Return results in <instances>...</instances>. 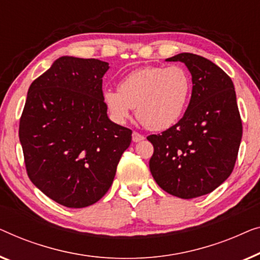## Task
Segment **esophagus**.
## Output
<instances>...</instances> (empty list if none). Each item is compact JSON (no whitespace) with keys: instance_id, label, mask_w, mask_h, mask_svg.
I'll use <instances>...</instances> for the list:
<instances>
[{"instance_id":"34e87169","label":"esophagus","mask_w":260,"mask_h":260,"mask_svg":"<svg viewBox=\"0 0 260 260\" xmlns=\"http://www.w3.org/2000/svg\"><path fill=\"white\" fill-rule=\"evenodd\" d=\"M132 139H133L134 142H139L141 140H144L145 137L140 133H138V132H133V135H132Z\"/></svg>"}]
</instances>
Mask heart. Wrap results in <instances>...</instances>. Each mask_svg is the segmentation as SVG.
<instances>
[{
    "mask_svg": "<svg viewBox=\"0 0 260 260\" xmlns=\"http://www.w3.org/2000/svg\"><path fill=\"white\" fill-rule=\"evenodd\" d=\"M192 86L191 75L181 66H147L125 76L119 90L106 89L104 101L116 122L127 121L135 108L146 128L162 131L184 114Z\"/></svg>",
    "mask_w": 260,
    "mask_h": 260,
    "instance_id": "1",
    "label": "heart"
}]
</instances>
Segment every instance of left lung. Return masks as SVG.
<instances>
[{"instance_id":"obj_1","label":"left lung","mask_w":260,"mask_h":260,"mask_svg":"<svg viewBox=\"0 0 260 260\" xmlns=\"http://www.w3.org/2000/svg\"><path fill=\"white\" fill-rule=\"evenodd\" d=\"M166 60L187 66L193 88L184 116L147 137L154 147L149 170L164 191L192 199L214 191L232 173L243 123L235 86L220 67L192 53Z\"/></svg>"}]
</instances>
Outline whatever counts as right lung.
<instances>
[{
	"label": "right lung",
	"instance_id": "obj_1",
	"mask_svg": "<svg viewBox=\"0 0 260 260\" xmlns=\"http://www.w3.org/2000/svg\"><path fill=\"white\" fill-rule=\"evenodd\" d=\"M108 63L62 56L29 87L19 137L32 184L54 202L82 208L111 187L132 131L112 122L102 93Z\"/></svg>",
	"mask_w": 260,
	"mask_h": 260
}]
</instances>
